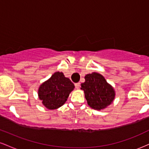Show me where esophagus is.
Listing matches in <instances>:
<instances>
[{
  "mask_svg": "<svg viewBox=\"0 0 149 149\" xmlns=\"http://www.w3.org/2000/svg\"><path fill=\"white\" fill-rule=\"evenodd\" d=\"M80 83H76V84H75V87H76V89L79 88H80Z\"/></svg>",
  "mask_w": 149,
  "mask_h": 149,
  "instance_id": "34e87169",
  "label": "esophagus"
}]
</instances>
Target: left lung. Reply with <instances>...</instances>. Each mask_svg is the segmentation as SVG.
<instances>
[{
    "label": "left lung",
    "instance_id": "8db88e82",
    "mask_svg": "<svg viewBox=\"0 0 149 149\" xmlns=\"http://www.w3.org/2000/svg\"><path fill=\"white\" fill-rule=\"evenodd\" d=\"M85 83L81 84L88 104L95 110H102L110 105L115 98V91L104 77L98 73L85 76Z\"/></svg>",
    "mask_w": 149,
    "mask_h": 149
}]
</instances>
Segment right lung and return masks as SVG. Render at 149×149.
I'll use <instances>...</instances> for the list:
<instances>
[{"instance_id": "right-lung-1", "label": "right lung", "mask_w": 149, "mask_h": 149, "mask_svg": "<svg viewBox=\"0 0 149 149\" xmlns=\"http://www.w3.org/2000/svg\"><path fill=\"white\" fill-rule=\"evenodd\" d=\"M74 88L69 78H66L62 72L57 71L40 85L38 93L42 104L52 110L64 105Z\"/></svg>"}]
</instances>
